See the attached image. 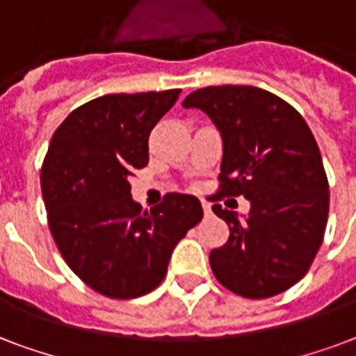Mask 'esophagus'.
<instances>
[{
    "mask_svg": "<svg viewBox=\"0 0 356 356\" xmlns=\"http://www.w3.org/2000/svg\"><path fill=\"white\" fill-rule=\"evenodd\" d=\"M202 209L206 216H209V213H211V208H209V204L206 202V200H202Z\"/></svg>",
    "mask_w": 356,
    "mask_h": 356,
    "instance_id": "1",
    "label": "esophagus"
}]
</instances>
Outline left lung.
<instances>
[{
	"mask_svg": "<svg viewBox=\"0 0 356 356\" xmlns=\"http://www.w3.org/2000/svg\"><path fill=\"white\" fill-rule=\"evenodd\" d=\"M208 115L222 135L216 200L243 195L250 213L213 206L227 243L209 252L219 282L236 296L267 299L308 273L323 241L329 181L312 131L296 107L249 85L204 87L181 102Z\"/></svg>",
	"mask_w": 356,
	"mask_h": 356,
	"instance_id": "obj_1",
	"label": "left lung"
}]
</instances>
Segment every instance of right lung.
<instances>
[{
	"instance_id": "obj_1",
	"label": "right lung",
	"mask_w": 356,
	"mask_h": 356,
	"mask_svg": "<svg viewBox=\"0 0 356 356\" xmlns=\"http://www.w3.org/2000/svg\"><path fill=\"white\" fill-rule=\"evenodd\" d=\"M180 89L106 95L76 107L55 129L40 169L48 227L60 256L109 299L156 290L170 254L202 219L197 197L167 193L150 211L129 178L148 165V137Z\"/></svg>"
}]
</instances>
